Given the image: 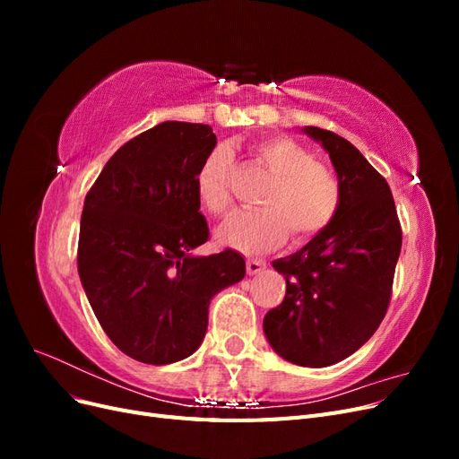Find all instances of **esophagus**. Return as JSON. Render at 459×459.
Returning a JSON list of instances; mask_svg holds the SVG:
<instances>
[{"instance_id":"34e87169","label":"esophagus","mask_w":459,"mask_h":459,"mask_svg":"<svg viewBox=\"0 0 459 459\" xmlns=\"http://www.w3.org/2000/svg\"><path fill=\"white\" fill-rule=\"evenodd\" d=\"M264 268H266V262L260 260V258H248V260H247V273H248V275H256V273H260Z\"/></svg>"}]
</instances>
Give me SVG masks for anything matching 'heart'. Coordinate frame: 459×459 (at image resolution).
<instances>
[{
	"label": "heart",
	"instance_id": "obj_1",
	"mask_svg": "<svg viewBox=\"0 0 459 459\" xmlns=\"http://www.w3.org/2000/svg\"><path fill=\"white\" fill-rule=\"evenodd\" d=\"M248 157L272 178L264 187L260 211L235 212L216 231L220 243L243 253H266L290 233L293 243H307L337 218L342 186L331 166L287 135H270L248 147ZM233 162L226 149L208 152L195 174L199 204L221 216L231 204Z\"/></svg>",
	"mask_w": 459,
	"mask_h": 459
}]
</instances>
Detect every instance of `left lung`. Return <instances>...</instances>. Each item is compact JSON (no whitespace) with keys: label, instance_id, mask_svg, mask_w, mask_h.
<instances>
[{"label":"left lung","instance_id":"1","mask_svg":"<svg viewBox=\"0 0 459 459\" xmlns=\"http://www.w3.org/2000/svg\"><path fill=\"white\" fill-rule=\"evenodd\" d=\"M322 142L342 186L333 224L299 253L273 262L285 275L280 307L264 333L281 358L325 368L356 352L386 314L393 295L402 228L386 179L344 137L308 126Z\"/></svg>","mask_w":459,"mask_h":459}]
</instances>
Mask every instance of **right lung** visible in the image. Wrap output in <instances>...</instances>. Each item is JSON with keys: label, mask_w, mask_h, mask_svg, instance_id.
Returning <instances> with one entry per match:
<instances>
[{"label": "right lung", "mask_w": 459, "mask_h": 459, "mask_svg": "<svg viewBox=\"0 0 459 459\" xmlns=\"http://www.w3.org/2000/svg\"><path fill=\"white\" fill-rule=\"evenodd\" d=\"M216 135L206 124L162 122L124 143L90 187L78 273L97 322L137 362L164 366L199 349L208 304L245 277V260L206 243L195 174Z\"/></svg>", "instance_id": "add662e5"}]
</instances>
